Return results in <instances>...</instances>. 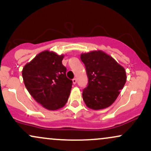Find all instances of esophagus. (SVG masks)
Returning a JSON list of instances; mask_svg holds the SVG:
<instances>
[{"label":"esophagus","mask_w":151,"mask_h":151,"mask_svg":"<svg viewBox=\"0 0 151 151\" xmlns=\"http://www.w3.org/2000/svg\"><path fill=\"white\" fill-rule=\"evenodd\" d=\"M72 82H73L74 84H75L76 83H77V79H75V78H74V79H72Z\"/></svg>","instance_id":"esophagus-1"}]
</instances>
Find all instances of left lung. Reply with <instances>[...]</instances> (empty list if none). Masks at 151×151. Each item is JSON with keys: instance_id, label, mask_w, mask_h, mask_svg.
Returning <instances> with one entry per match:
<instances>
[{"instance_id": "8db88e82", "label": "left lung", "mask_w": 151, "mask_h": 151, "mask_svg": "<svg viewBox=\"0 0 151 151\" xmlns=\"http://www.w3.org/2000/svg\"><path fill=\"white\" fill-rule=\"evenodd\" d=\"M80 58L89 79L82 92L86 106L93 110L110 106L125 85V69L101 50L81 54Z\"/></svg>"}]
</instances>
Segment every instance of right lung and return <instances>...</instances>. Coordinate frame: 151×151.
<instances>
[{
	"label": "right lung",
	"instance_id": "add662e5",
	"mask_svg": "<svg viewBox=\"0 0 151 151\" xmlns=\"http://www.w3.org/2000/svg\"><path fill=\"white\" fill-rule=\"evenodd\" d=\"M64 55L48 50L26 64L22 71L26 89L37 103L48 110L62 108L68 101L72 81L66 76Z\"/></svg>",
	"mask_w": 151,
	"mask_h": 151
}]
</instances>
